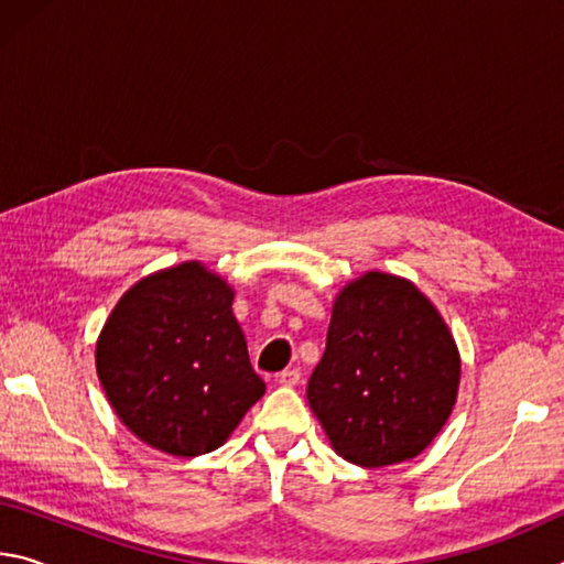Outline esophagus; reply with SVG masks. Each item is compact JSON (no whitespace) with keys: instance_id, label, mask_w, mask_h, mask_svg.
<instances>
[{"instance_id":"34e87169","label":"esophagus","mask_w":564,"mask_h":564,"mask_svg":"<svg viewBox=\"0 0 564 564\" xmlns=\"http://www.w3.org/2000/svg\"><path fill=\"white\" fill-rule=\"evenodd\" d=\"M275 380H279V383L281 386H299L301 383V370L299 368H285L283 370V373H279V378H275Z\"/></svg>"}]
</instances>
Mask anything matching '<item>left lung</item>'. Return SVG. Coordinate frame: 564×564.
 I'll return each instance as SVG.
<instances>
[{
  "label": "left lung",
  "instance_id": "8db88e82",
  "mask_svg": "<svg viewBox=\"0 0 564 564\" xmlns=\"http://www.w3.org/2000/svg\"><path fill=\"white\" fill-rule=\"evenodd\" d=\"M460 350L413 281L366 271L338 291L308 405L343 460L388 467L425 451L453 413Z\"/></svg>",
  "mask_w": 564,
  "mask_h": 564
}]
</instances>
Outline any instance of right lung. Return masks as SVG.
Here are the masks:
<instances>
[{"instance_id":"add662e5","label":"right lung","mask_w":564,"mask_h":564,"mask_svg":"<svg viewBox=\"0 0 564 564\" xmlns=\"http://www.w3.org/2000/svg\"><path fill=\"white\" fill-rule=\"evenodd\" d=\"M234 295L224 275L184 261L144 275L113 305L97 338V376L141 443L176 457L212 453L265 393Z\"/></svg>"}]
</instances>
